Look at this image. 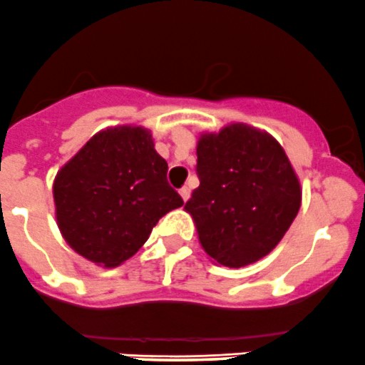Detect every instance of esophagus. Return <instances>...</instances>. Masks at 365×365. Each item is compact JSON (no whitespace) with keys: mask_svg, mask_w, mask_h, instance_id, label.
Segmentation results:
<instances>
[{"mask_svg":"<svg viewBox=\"0 0 365 365\" xmlns=\"http://www.w3.org/2000/svg\"><path fill=\"white\" fill-rule=\"evenodd\" d=\"M179 193H181V197H182L184 202H187V200H190V195H191L190 186H182L181 190H179Z\"/></svg>","mask_w":365,"mask_h":365,"instance_id":"1","label":"esophagus"}]
</instances>
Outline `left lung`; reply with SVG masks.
I'll return each instance as SVG.
<instances>
[{
	"mask_svg": "<svg viewBox=\"0 0 365 365\" xmlns=\"http://www.w3.org/2000/svg\"><path fill=\"white\" fill-rule=\"evenodd\" d=\"M197 156L200 186L184 209L205 252L230 268L272 252L301 205L299 181L280 144L235 123L203 135Z\"/></svg>",
	"mask_w": 365,
	"mask_h": 365,
	"instance_id": "1",
	"label": "left lung"
}]
</instances>
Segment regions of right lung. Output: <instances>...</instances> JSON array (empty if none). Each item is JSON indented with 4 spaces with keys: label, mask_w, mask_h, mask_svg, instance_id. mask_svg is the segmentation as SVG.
<instances>
[{
    "label": "right lung",
    "mask_w": 365,
    "mask_h": 365,
    "mask_svg": "<svg viewBox=\"0 0 365 365\" xmlns=\"http://www.w3.org/2000/svg\"><path fill=\"white\" fill-rule=\"evenodd\" d=\"M167 170L146 128L125 125L93 135L53 182L66 242L108 268L134 256L156 222L184 203Z\"/></svg>",
    "instance_id": "right-lung-1"
}]
</instances>
